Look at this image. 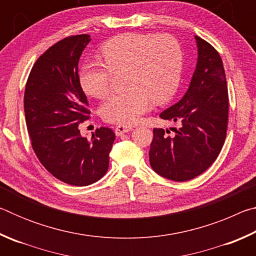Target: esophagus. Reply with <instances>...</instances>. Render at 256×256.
I'll return each instance as SVG.
<instances>
[{
  "mask_svg": "<svg viewBox=\"0 0 256 256\" xmlns=\"http://www.w3.org/2000/svg\"><path fill=\"white\" fill-rule=\"evenodd\" d=\"M132 130L131 125H118V126L115 128V134L118 136H122L124 133H128Z\"/></svg>",
  "mask_w": 256,
  "mask_h": 256,
  "instance_id": "1",
  "label": "esophagus"
}]
</instances>
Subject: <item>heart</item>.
Segmentation results:
<instances>
[{"instance_id": "b5f03b06", "label": "heart", "mask_w": 256, "mask_h": 256, "mask_svg": "<svg viewBox=\"0 0 256 256\" xmlns=\"http://www.w3.org/2000/svg\"><path fill=\"white\" fill-rule=\"evenodd\" d=\"M105 64L86 60L79 70L86 94L102 98L110 92L112 72L123 70L126 90L108 96L100 107L110 123L131 124L151 107L172 97L180 84L183 52L170 34L126 32L107 40L100 50Z\"/></svg>"}]
</instances>
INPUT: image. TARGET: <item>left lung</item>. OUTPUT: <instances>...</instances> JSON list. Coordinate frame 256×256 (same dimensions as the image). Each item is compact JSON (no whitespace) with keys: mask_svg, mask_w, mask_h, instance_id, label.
<instances>
[{"mask_svg":"<svg viewBox=\"0 0 256 256\" xmlns=\"http://www.w3.org/2000/svg\"><path fill=\"white\" fill-rule=\"evenodd\" d=\"M198 62L188 92L160 114L180 128H154L149 159L160 176L185 182L201 175L218 157L226 138L228 90L222 60L209 42L196 36Z\"/></svg>","mask_w":256,"mask_h":256,"instance_id":"left-lung-1","label":"left lung"}]
</instances>
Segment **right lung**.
I'll list each match as a JSON object with an SVG mask.
<instances>
[{"label":"right lung","instance_id":"obj_1","mask_svg":"<svg viewBox=\"0 0 256 256\" xmlns=\"http://www.w3.org/2000/svg\"><path fill=\"white\" fill-rule=\"evenodd\" d=\"M90 36L66 37L40 56L30 71L24 107L32 149L42 166L64 183L86 186L106 174L115 134L97 128L92 138L80 134L89 118L78 64Z\"/></svg>","mask_w":256,"mask_h":256}]
</instances>
